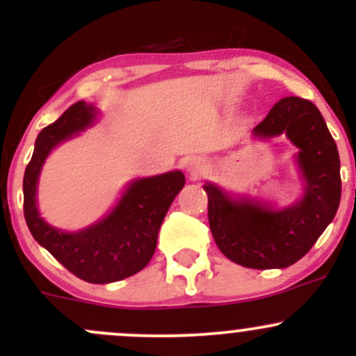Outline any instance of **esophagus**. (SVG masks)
Wrapping results in <instances>:
<instances>
[{
    "mask_svg": "<svg viewBox=\"0 0 356 356\" xmlns=\"http://www.w3.org/2000/svg\"><path fill=\"white\" fill-rule=\"evenodd\" d=\"M186 168H188V172L193 175V177H198V175L203 174L204 163L200 160V158H191V160L188 161V165H186Z\"/></svg>",
    "mask_w": 356,
    "mask_h": 356,
    "instance_id": "obj_1",
    "label": "esophagus"
}]
</instances>
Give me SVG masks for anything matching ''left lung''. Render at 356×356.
Masks as SVG:
<instances>
[{"mask_svg":"<svg viewBox=\"0 0 356 356\" xmlns=\"http://www.w3.org/2000/svg\"><path fill=\"white\" fill-rule=\"evenodd\" d=\"M286 134L296 146L305 195L282 210L261 201L232 200L215 184L208 195V222L218 250L248 268H284L317 243L336 215L341 200L339 153L324 117L312 102L282 98L253 129V138Z\"/></svg>","mask_w":356,"mask_h":356,"instance_id":"left-lung-1","label":"left lung"}]
</instances>
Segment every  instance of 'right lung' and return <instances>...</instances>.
I'll return each instance as SVG.
<instances>
[{"mask_svg":"<svg viewBox=\"0 0 356 356\" xmlns=\"http://www.w3.org/2000/svg\"><path fill=\"white\" fill-rule=\"evenodd\" d=\"M96 113L92 105L77 102L39 132L24 174V215L35 241L67 270L91 284H108L131 277L148 265L161 222L186 179L182 172L174 170L131 182L113 210L82 231L63 232L46 224L35 203L42 163L55 146L89 127Z\"/></svg>","mask_w":356,"mask_h":356,"instance_id":"add662e5","label":"right lung"}]
</instances>
